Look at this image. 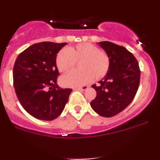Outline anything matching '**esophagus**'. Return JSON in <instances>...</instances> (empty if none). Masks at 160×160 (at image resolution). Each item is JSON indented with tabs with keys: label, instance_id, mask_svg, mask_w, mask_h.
Masks as SVG:
<instances>
[{
	"label": "esophagus",
	"instance_id": "obj_1",
	"mask_svg": "<svg viewBox=\"0 0 160 160\" xmlns=\"http://www.w3.org/2000/svg\"><path fill=\"white\" fill-rule=\"evenodd\" d=\"M87 89H88V87H87V86H83V87H78V88H75V90H80V91H85V90H87Z\"/></svg>",
	"mask_w": 160,
	"mask_h": 160
}]
</instances>
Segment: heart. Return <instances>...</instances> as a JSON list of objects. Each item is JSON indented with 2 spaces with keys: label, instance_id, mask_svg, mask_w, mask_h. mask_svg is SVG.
Instances as JSON below:
<instances>
[{
  "label": "heart",
  "instance_id": "b5f03b06",
  "mask_svg": "<svg viewBox=\"0 0 160 160\" xmlns=\"http://www.w3.org/2000/svg\"><path fill=\"white\" fill-rule=\"evenodd\" d=\"M78 62L79 70H72L61 78L63 86L78 87L104 77L110 67L107 54L90 43L78 44L73 47L61 49L56 57V66L60 72H66Z\"/></svg>",
  "mask_w": 160,
  "mask_h": 160
}]
</instances>
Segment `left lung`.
<instances>
[{
    "mask_svg": "<svg viewBox=\"0 0 160 160\" xmlns=\"http://www.w3.org/2000/svg\"><path fill=\"white\" fill-rule=\"evenodd\" d=\"M98 44L108 56L110 67L98 84L92 86L97 95L90 106L97 114L109 118L123 111L134 99L140 70L138 61L126 48L110 42Z\"/></svg>",
    "mask_w": 160,
    "mask_h": 160,
    "instance_id": "obj_1",
    "label": "left lung"
}]
</instances>
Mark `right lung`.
<instances>
[{
	"label": "right lung",
	"instance_id": "right-lung-1",
	"mask_svg": "<svg viewBox=\"0 0 160 160\" xmlns=\"http://www.w3.org/2000/svg\"><path fill=\"white\" fill-rule=\"evenodd\" d=\"M67 43L33 44L18 56L13 67V86L23 108L32 117L50 121L62 114L71 89L57 84L56 57Z\"/></svg>",
	"mask_w": 160,
	"mask_h": 160
}]
</instances>
